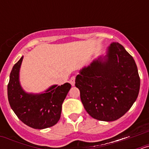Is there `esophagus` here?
<instances>
[{"label":"esophagus","mask_w":149,"mask_h":149,"mask_svg":"<svg viewBox=\"0 0 149 149\" xmlns=\"http://www.w3.org/2000/svg\"><path fill=\"white\" fill-rule=\"evenodd\" d=\"M75 76H72L71 77L70 81H69V83H70L72 86H74V84H75Z\"/></svg>","instance_id":"esophagus-1"}]
</instances>
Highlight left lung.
Returning <instances> with one entry per match:
<instances>
[{
    "label": "left lung",
    "instance_id": "1",
    "mask_svg": "<svg viewBox=\"0 0 149 149\" xmlns=\"http://www.w3.org/2000/svg\"><path fill=\"white\" fill-rule=\"evenodd\" d=\"M89 116L111 122L130 110L137 98L140 78L133 56L119 43H112L104 61L100 57L82 68L75 80Z\"/></svg>",
    "mask_w": 149,
    "mask_h": 149
}]
</instances>
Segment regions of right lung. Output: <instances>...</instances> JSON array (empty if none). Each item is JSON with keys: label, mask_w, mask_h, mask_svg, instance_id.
<instances>
[{"label": "right lung", "mask_w": 149, "mask_h": 149, "mask_svg": "<svg viewBox=\"0 0 149 149\" xmlns=\"http://www.w3.org/2000/svg\"><path fill=\"white\" fill-rule=\"evenodd\" d=\"M23 56L11 71L7 86L8 100L11 108L23 123L35 129L56 125L60 119L62 104L71 89V84L54 85L42 94H28L19 84V69Z\"/></svg>", "instance_id": "right-lung-1"}]
</instances>
